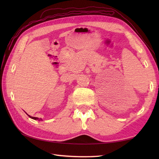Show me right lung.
Here are the masks:
<instances>
[{"label": "right lung", "mask_w": 159, "mask_h": 159, "mask_svg": "<svg viewBox=\"0 0 159 159\" xmlns=\"http://www.w3.org/2000/svg\"><path fill=\"white\" fill-rule=\"evenodd\" d=\"M27 114V113H26ZM28 115V114H27ZM28 115V117H30L31 119H34V120H38V121H42V119L40 118V119H39V118H38V117H32V116H30L29 115Z\"/></svg>", "instance_id": "obj_1"}]
</instances>
